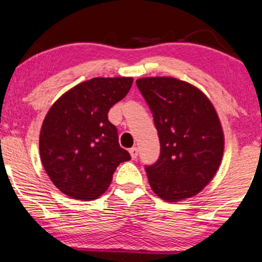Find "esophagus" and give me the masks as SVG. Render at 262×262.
Wrapping results in <instances>:
<instances>
[{
  "label": "esophagus",
  "instance_id": "esophagus-1",
  "mask_svg": "<svg viewBox=\"0 0 262 262\" xmlns=\"http://www.w3.org/2000/svg\"><path fill=\"white\" fill-rule=\"evenodd\" d=\"M129 152H130L132 159H137V156H138V148H137V146H133V148L129 149Z\"/></svg>",
  "mask_w": 262,
  "mask_h": 262
}]
</instances>
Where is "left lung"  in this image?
<instances>
[{
	"label": "left lung",
	"mask_w": 262,
	"mask_h": 262,
	"mask_svg": "<svg viewBox=\"0 0 262 262\" xmlns=\"http://www.w3.org/2000/svg\"><path fill=\"white\" fill-rule=\"evenodd\" d=\"M137 86L154 117L160 156L145 166L150 187L179 202L208 185L223 158L224 134L207 96L175 77H144Z\"/></svg>",
	"instance_id": "8db88e82"
}]
</instances>
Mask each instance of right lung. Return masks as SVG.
I'll return each mask as SVG.
<instances>
[{
    "mask_svg": "<svg viewBox=\"0 0 262 262\" xmlns=\"http://www.w3.org/2000/svg\"><path fill=\"white\" fill-rule=\"evenodd\" d=\"M132 77H95L65 92L41 125L39 151L54 185L66 196L91 201L111 185L117 166L130 160L118 143L111 107L127 96Z\"/></svg>",
    "mask_w": 262,
    "mask_h": 262,
    "instance_id": "1",
    "label": "right lung"
}]
</instances>
